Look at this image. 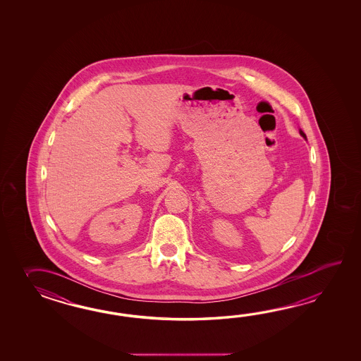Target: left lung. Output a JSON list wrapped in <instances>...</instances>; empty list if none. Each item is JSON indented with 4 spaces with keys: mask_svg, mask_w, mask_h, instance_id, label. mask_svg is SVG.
<instances>
[{
    "mask_svg": "<svg viewBox=\"0 0 361 361\" xmlns=\"http://www.w3.org/2000/svg\"><path fill=\"white\" fill-rule=\"evenodd\" d=\"M300 135H302V137H303V138H306V134H305V133H303V131L300 130Z\"/></svg>",
    "mask_w": 361,
    "mask_h": 361,
    "instance_id": "1",
    "label": "left lung"
}]
</instances>
